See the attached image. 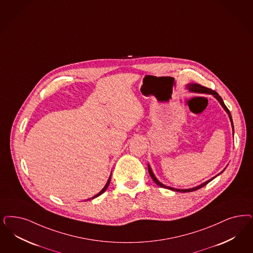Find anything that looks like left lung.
Returning a JSON list of instances; mask_svg holds the SVG:
<instances>
[{
  "label": "left lung",
  "mask_w": 253,
  "mask_h": 253,
  "mask_svg": "<svg viewBox=\"0 0 253 253\" xmlns=\"http://www.w3.org/2000/svg\"><path fill=\"white\" fill-rule=\"evenodd\" d=\"M187 87L191 90V91H193V92H198V93H207V94H212V95L214 96L217 100L218 101V103L221 105V106L224 108V110L226 111L227 114H228V116H229V118H230V121H231V124H232V127H233V133H234V123H233V120H232V116H231V113H230V111H229V109L227 108L226 105H224V103H223V100L221 99V97L218 95V93L215 91V90H212V89H210L209 87H204V86H202L200 84H189ZM148 173L150 174V176H151V178L153 179V181L155 182V183L159 185L160 187H162V188H166V189H169V190H171V191H174V192H193V191H196V190H198V189H201L202 187H204V186H206L207 184L209 183L212 179H210V180H208V181H206V182H204L203 184H201L199 186H197V187H194V188H192V189H174V188H172V187H168V186H166L165 184H162L159 180H158L157 178L155 177V175L153 174V172H152V170H151V168H150V166L149 165H148ZM224 171V170H223ZM220 174V173H219ZM217 176V175H216Z\"/></svg>",
  "instance_id": "1"
}]
</instances>
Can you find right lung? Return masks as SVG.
<instances>
[{
	"mask_svg": "<svg viewBox=\"0 0 253 253\" xmlns=\"http://www.w3.org/2000/svg\"><path fill=\"white\" fill-rule=\"evenodd\" d=\"M110 180H111V174H110V176H109V178H108V180H107V182H106V184H105V187L103 188V190L101 191V192H99V193H97L96 195H94L93 197H91V199H94V198H96V197H98L99 195H101L102 193H104V192L106 191V189L108 188V186H109V183H110Z\"/></svg>",
	"mask_w": 253,
	"mask_h": 253,
	"instance_id": "right-lung-1",
	"label": "right lung"
}]
</instances>
